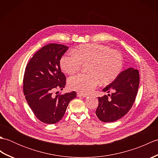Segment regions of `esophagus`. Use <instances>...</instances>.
<instances>
[{
	"label": "esophagus",
	"instance_id": "esophagus-1",
	"mask_svg": "<svg viewBox=\"0 0 158 158\" xmlns=\"http://www.w3.org/2000/svg\"><path fill=\"white\" fill-rule=\"evenodd\" d=\"M77 97H83V98H85V97H88V94H81V93H77Z\"/></svg>",
	"mask_w": 158,
	"mask_h": 158
}]
</instances>
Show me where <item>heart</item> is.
Instances as JSON below:
<instances>
[{
    "mask_svg": "<svg viewBox=\"0 0 158 158\" xmlns=\"http://www.w3.org/2000/svg\"><path fill=\"white\" fill-rule=\"evenodd\" d=\"M89 73H80L70 77V89L88 94L100 83L108 84L120 74L123 67L121 53L109 46L91 43L80 45L75 52H69L60 59L63 71L71 75L81 69L83 63H88Z\"/></svg>",
    "mask_w": 158,
    "mask_h": 158,
    "instance_id": "1",
    "label": "heart"
}]
</instances>
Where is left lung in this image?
Instances as JSON below:
<instances>
[{
  "instance_id": "obj_1",
  "label": "left lung",
  "mask_w": 158,
  "mask_h": 158,
  "mask_svg": "<svg viewBox=\"0 0 158 158\" xmlns=\"http://www.w3.org/2000/svg\"><path fill=\"white\" fill-rule=\"evenodd\" d=\"M139 70L129 68L102 89L107 95L98 97L96 114L103 122H113L123 117L132 108L139 85Z\"/></svg>"
}]
</instances>
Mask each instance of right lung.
I'll return each instance as SVG.
<instances>
[{
	"label": "right lung",
	"mask_w": 158,
	"mask_h": 158,
	"mask_svg": "<svg viewBox=\"0 0 158 158\" xmlns=\"http://www.w3.org/2000/svg\"><path fill=\"white\" fill-rule=\"evenodd\" d=\"M66 45L51 43L35 53L26 67L23 80L25 98L35 116L41 122L53 124L61 119L75 92L53 97L52 93L62 90L66 77L61 72L60 60L68 50Z\"/></svg>",
	"instance_id": "right-lung-1"
}]
</instances>
